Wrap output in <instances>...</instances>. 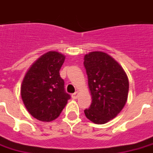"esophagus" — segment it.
Here are the masks:
<instances>
[{"instance_id":"1","label":"esophagus","mask_w":153,"mask_h":153,"mask_svg":"<svg viewBox=\"0 0 153 153\" xmlns=\"http://www.w3.org/2000/svg\"><path fill=\"white\" fill-rule=\"evenodd\" d=\"M78 96H79V94H78V92H75L74 94H72V98H73L74 99H76L77 98H78Z\"/></svg>"}]
</instances>
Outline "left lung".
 <instances>
[{"instance_id":"1","label":"left lung","mask_w":153,"mask_h":153,"mask_svg":"<svg viewBox=\"0 0 153 153\" xmlns=\"http://www.w3.org/2000/svg\"><path fill=\"white\" fill-rule=\"evenodd\" d=\"M84 60L92 98L84 114L96 124H104L117 117L125 106L128 79L123 67L104 52H90L84 55Z\"/></svg>"}]
</instances>
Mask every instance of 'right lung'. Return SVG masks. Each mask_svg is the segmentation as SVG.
Returning a JSON list of instances; mask_svg holds the SVG:
<instances>
[{
    "instance_id": "add662e5",
    "label": "right lung",
    "mask_w": 153,
    "mask_h": 153,
    "mask_svg": "<svg viewBox=\"0 0 153 153\" xmlns=\"http://www.w3.org/2000/svg\"><path fill=\"white\" fill-rule=\"evenodd\" d=\"M65 56L49 51L32 64L25 75L21 95L30 114L42 122H51L59 116L70 95L65 91L59 69Z\"/></svg>"
}]
</instances>
